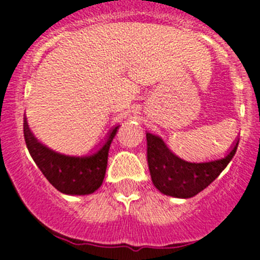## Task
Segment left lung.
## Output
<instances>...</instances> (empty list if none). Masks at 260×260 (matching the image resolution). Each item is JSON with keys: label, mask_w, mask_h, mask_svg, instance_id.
<instances>
[{"label": "left lung", "mask_w": 260, "mask_h": 260, "mask_svg": "<svg viewBox=\"0 0 260 260\" xmlns=\"http://www.w3.org/2000/svg\"><path fill=\"white\" fill-rule=\"evenodd\" d=\"M147 162L156 189L176 198H191L219 177L236 155L234 144L224 158L210 162H189L168 150L158 137L147 134Z\"/></svg>", "instance_id": "8db88e82"}]
</instances>
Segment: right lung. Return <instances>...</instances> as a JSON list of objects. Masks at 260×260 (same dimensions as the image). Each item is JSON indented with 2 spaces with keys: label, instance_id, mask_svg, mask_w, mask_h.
Returning a JSON list of instances; mask_svg holds the SVG:
<instances>
[{
  "label": "right lung",
  "instance_id": "obj_1",
  "mask_svg": "<svg viewBox=\"0 0 260 260\" xmlns=\"http://www.w3.org/2000/svg\"><path fill=\"white\" fill-rule=\"evenodd\" d=\"M114 127L103 148L89 157H73L57 153L36 141L24 121V141L28 152L45 178L58 191L70 195L91 194L102 186L108 164V152L114 135Z\"/></svg>",
  "mask_w": 260,
  "mask_h": 260
}]
</instances>
